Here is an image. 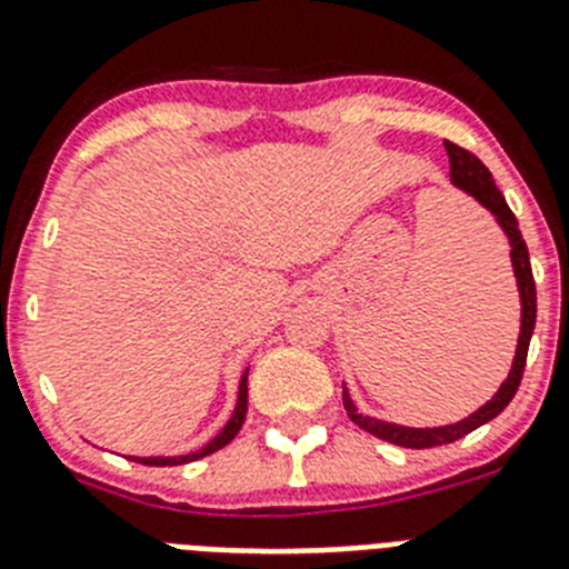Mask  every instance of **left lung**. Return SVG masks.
<instances>
[{"label": "left lung", "instance_id": "8db88e82", "mask_svg": "<svg viewBox=\"0 0 569 569\" xmlns=\"http://www.w3.org/2000/svg\"><path fill=\"white\" fill-rule=\"evenodd\" d=\"M445 148H447V156H450V184L459 188L461 193L470 196V199H476L485 210H490V216L496 219L501 233L507 236L512 276H516V288H519L521 325H519V345H516V356H512V367H510V373H507V379L501 381V387L492 393L490 401H485L476 413L456 421V425L405 427V425H396V421L373 419V416L361 413L359 407H356V401L350 399V390L341 387L345 410L353 425H359L361 430H367V433L376 436V439H385L390 441V445H399V447H413V450H425V447H439V445H450V441H459L465 439L467 433H472L476 427L496 419V416L510 405L516 390H519L521 373H525V361H527V347H530L532 328H536V281H532L530 253H527V244L525 239H521L516 216H512V210L507 208L505 196H501V190L496 188V182H492L490 170H487L476 156L461 150L459 144L445 142Z\"/></svg>", "mask_w": 569, "mask_h": 569}]
</instances>
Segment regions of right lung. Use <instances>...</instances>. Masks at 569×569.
I'll use <instances>...</instances> for the list:
<instances>
[{"instance_id":"right-lung-1","label":"right lung","mask_w":569,"mask_h":569,"mask_svg":"<svg viewBox=\"0 0 569 569\" xmlns=\"http://www.w3.org/2000/svg\"><path fill=\"white\" fill-rule=\"evenodd\" d=\"M248 370L250 367H244V373H241L239 379V396H236V407H233V413H230L228 425H224L222 430L208 441V445L184 456H130V459L148 467H176V465H190V461L196 459H204V456L216 453V450H222L224 445H230V441L236 439V433L241 430V425H244V416H248Z\"/></svg>"}]
</instances>
